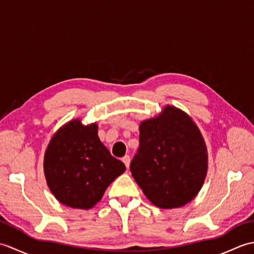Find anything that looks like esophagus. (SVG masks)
I'll use <instances>...</instances> for the list:
<instances>
[{"instance_id":"esophagus-1","label":"esophagus","mask_w":254,"mask_h":254,"mask_svg":"<svg viewBox=\"0 0 254 254\" xmlns=\"http://www.w3.org/2000/svg\"><path fill=\"white\" fill-rule=\"evenodd\" d=\"M130 160H131V158H130V156H128V155H126L122 158V161L124 163V165H126L127 168H128V166H130Z\"/></svg>"}]
</instances>
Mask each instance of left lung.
Wrapping results in <instances>:
<instances>
[{
	"mask_svg": "<svg viewBox=\"0 0 254 254\" xmlns=\"http://www.w3.org/2000/svg\"><path fill=\"white\" fill-rule=\"evenodd\" d=\"M130 170L157 207L175 208L190 202L207 171L206 146L195 123L169 106L159 117L142 122Z\"/></svg>",
	"mask_w": 254,
	"mask_h": 254,
	"instance_id": "1",
	"label": "left lung"
}]
</instances>
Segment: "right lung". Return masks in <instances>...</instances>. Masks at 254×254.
<instances>
[{"instance_id":"add662e5","label":"right lung","mask_w":254,"mask_h":254,"mask_svg":"<svg viewBox=\"0 0 254 254\" xmlns=\"http://www.w3.org/2000/svg\"><path fill=\"white\" fill-rule=\"evenodd\" d=\"M45 175L59 201L73 208L88 209L126 166L100 142L97 126L79 120L65 124L52 137L45 155Z\"/></svg>"}]
</instances>
